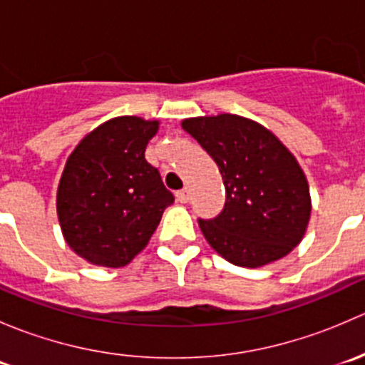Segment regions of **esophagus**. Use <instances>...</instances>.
<instances>
[{"label":"esophagus","instance_id":"1","mask_svg":"<svg viewBox=\"0 0 365 365\" xmlns=\"http://www.w3.org/2000/svg\"><path fill=\"white\" fill-rule=\"evenodd\" d=\"M176 200L180 201V203H187L189 201V189H182L176 192Z\"/></svg>","mask_w":365,"mask_h":365}]
</instances>
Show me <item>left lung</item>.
I'll return each instance as SVG.
<instances>
[{
	"label": "left lung",
	"instance_id": "obj_1",
	"mask_svg": "<svg viewBox=\"0 0 365 365\" xmlns=\"http://www.w3.org/2000/svg\"><path fill=\"white\" fill-rule=\"evenodd\" d=\"M182 128L215 160L226 187L222 212L200 219L210 247L244 268L288 256L304 238L312 208L295 155L274 132L238 114L187 118Z\"/></svg>",
	"mask_w": 365,
	"mask_h": 365
}]
</instances>
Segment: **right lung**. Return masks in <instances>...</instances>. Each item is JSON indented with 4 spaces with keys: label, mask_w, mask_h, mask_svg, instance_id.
<instances>
[{
    "label": "right lung",
    "mask_w": 365,
    "mask_h": 365,
    "mask_svg": "<svg viewBox=\"0 0 365 365\" xmlns=\"http://www.w3.org/2000/svg\"><path fill=\"white\" fill-rule=\"evenodd\" d=\"M159 123L111 118L68 155L56 194L58 220L68 247L88 263L106 268L130 263L175 201L159 169L145 159Z\"/></svg>",
    "instance_id": "add662e5"
}]
</instances>
